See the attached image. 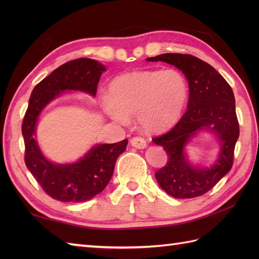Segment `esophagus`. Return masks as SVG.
Masks as SVG:
<instances>
[{"mask_svg": "<svg viewBox=\"0 0 259 259\" xmlns=\"http://www.w3.org/2000/svg\"><path fill=\"white\" fill-rule=\"evenodd\" d=\"M130 144L133 147L137 148V149H144V148L147 147V141L139 136L134 137V138L130 140Z\"/></svg>", "mask_w": 259, "mask_h": 259, "instance_id": "1", "label": "esophagus"}]
</instances>
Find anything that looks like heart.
Listing matches in <instances>:
<instances>
[{"mask_svg": "<svg viewBox=\"0 0 259 259\" xmlns=\"http://www.w3.org/2000/svg\"><path fill=\"white\" fill-rule=\"evenodd\" d=\"M187 99L188 84L178 71L142 70L114 78L103 103L115 121L137 115L142 128L159 131L179 119Z\"/></svg>", "mask_w": 259, "mask_h": 259, "instance_id": "heart-1", "label": "heart"}]
</instances>
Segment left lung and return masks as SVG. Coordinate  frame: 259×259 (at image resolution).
Wrapping results in <instances>:
<instances>
[{
    "label": "left lung",
    "mask_w": 259,
    "mask_h": 259,
    "mask_svg": "<svg viewBox=\"0 0 259 259\" xmlns=\"http://www.w3.org/2000/svg\"><path fill=\"white\" fill-rule=\"evenodd\" d=\"M147 60L175 65L183 71L189 84L187 111L172 129L152 139L168 156L166 166L155 174L156 179L175 198L202 196L229 172L234 163L239 123L232 87L210 64L190 54L164 53ZM205 127L219 136L221 157L210 169L194 168L186 161L183 148L196 131Z\"/></svg>",
    "instance_id": "left-lung-1"
}]
</instances>
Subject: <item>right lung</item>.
<instances>
[{
    "mask_svg": "<svg viewBox=\"0 0 259 259\" xmlns=\"http://www.w3.org/2000/svg\"><path fill=\"white\" fill-rule=\"evenodd\" d=\"M106 68L96 60L80 58L69 61L34 87L22 122L25 152L24 161L46 194L56 200L82 202L106 188L114 164L128 140L99 145L72 164H56L47 160L35 141V123L47 104L63 90H80L96 96L100 76Z\"/></svg>",
    "mask_w": 259,
    "mask_h": 259,
    "instance_id": "right-lung-1",
    "label": "right lung"
}]
</instances>
